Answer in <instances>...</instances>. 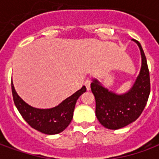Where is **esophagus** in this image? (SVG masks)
Segmentation results:
<instances>
[{
  "label": "esophagus",
  "instance_id": "1",
  "mask_svg": "<svg viewBox=\"0 0 159 159\" xmlns=\"http://www.w3.org/2000/svg\"><path fill=\"white\" fill-rule=\"evenodd\" d=\"M90 83H91V82H90L89 79H87L86 81H85L84 85H85V87H86L87 90H90Z\"/></svg>",
  "mask_w": 159,
  "mask_h": 159
}]
</instances>
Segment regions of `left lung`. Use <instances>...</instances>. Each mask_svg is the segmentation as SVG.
<instances>
[{
  "label": "left lung",
  "mask_w": 159,
  "mask_h": 159,
  "mask_svg": "<svg viewBox=\"0 0 159 159\" xmlns=\"http://www.w3.org/2000/svg\"><path fill=\"white\" fill-rule=\"evenodd\" d=\"M136 43L141 55V67L133 86L128 92L118 94L105 88L95 78L91 90L95 98V114L101 125L109 129H118L134 122L142 113L150 94V75L147 59L140 43Z\"/></svg>",
  "instance_id": "obj_1"
}]
</instances>
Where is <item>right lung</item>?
<instances>
[{"label": "right lung", "mask_w": 159, "mask_h": 159, "mask_svg": "<svg viewBox=\"0 0 159 159\" xmlns=\"http://www.w3.org/2000/svg\"><path fill=\"white\" fill-rule=\"evenodd\" d=\"M11 86L13 101L23 118L33 129L46 134H56L66 129L72 120L76 100L86 92V87L83 86L57 107L39 109L28 105L19 96L12 82Z\"/></svg>", "instance_id": "1"}]
</instances>
